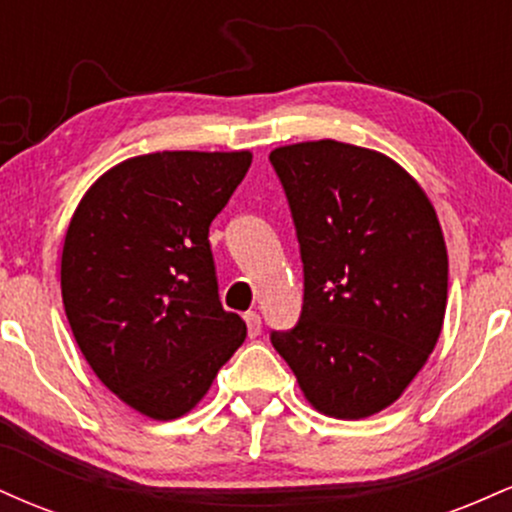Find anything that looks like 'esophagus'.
<instances>
[{
    "label": "esophagus",
    "instance_id": "obj_1",
    "mask_svg": "<svg viewBox=\"0 0 512 512\" xmlns=\"http://www.w3.org/2000/svg\"><path fill=\"white\" fill-rule=\"evenodd\" d=\"M245 322H248V334H250V339L260 337V332H262V317L257 315V313H245Z\"/></svg>",
    "mask_w": 512,
    "mask_h": 512
}]
</instances>
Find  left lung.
<instances>
[{
	"label": "left lung",
	"instance_id": "left-lung-1",
	"mask_svg": "<svg viewBox=\"0 0 512 512\" xmlns=\"http://www.w3.org/2000/svg\"><path fill=\"white\" fill-rule=\"evenodd\" d=\"M303 260V310L272 344L310 407L366 419L426 366L448 305V250L424 187L380 151L320 139L279 146Z\"/></svg>",
	"mask_w": 512,
	"mask_h": 512
}]
</instances>
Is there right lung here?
<instances>
[{"instance_id":"right-lung-1","label":"right lung","mask_w":512,"mask_h":512,"mask_svg":"<svg viewBox=\"0 0 512 512\" xmlns=\"http://www.w3.org/2000/svg\"><path fill=\"white\" fill-rule=\"evenodd\" d=\"M250 151L127 158L81 197L62 248V301L81 354L127 407L156 421L202 402L245 342L223 310L209 226Z\"/></svg>"}]
</instances>
